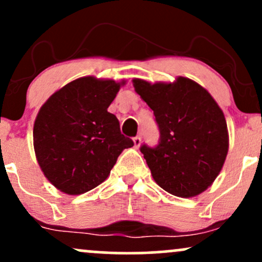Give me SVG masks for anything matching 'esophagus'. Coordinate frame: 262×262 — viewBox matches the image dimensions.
I'll use <instances>...</instances> for the list:
<instances>
[{
	"label": "esophagus",
	"mask_w": 262,
	"mask_h": 262,
	"mask_svg": "<svg viewBox=\"0 0 262 262\" xmlns=\"http://www.w3.org/2000/svg\"><path fill=\"white\" fill-rule=\"evenodd\" d=\"M133 141H134V148H139L140 144H141V138L140 135H137V137L133 138Z\"/></svg>",
	"instance_id": "obj_1"
}]
</instances>
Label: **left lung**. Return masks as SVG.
I'll return each mask as SVG.
<instances>
[{
  "label": "left lung",
  "instance_id": "obj_1",
  "mask_svg": "<svg viewBox=\"0 0 262 262\" xmlns=\"http://www.w3.org/2000/svg\"><path fill=\"white\" fill-rule=\"evenodd\" d=\"M133 86L154 111L160 130L156 148H140L152 179L175 196L202 193L217 179L229 149L223 111L204 87L187 77L155 83L133 79Z\"/></svg>",
  "mask_w": 262,
  "mask_h": 262
}]
</instances>
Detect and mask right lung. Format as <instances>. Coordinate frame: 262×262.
Listing matches in <instances>:
<instances>
[{"instance_id":"obj_1","label":"right lung","mask_w":262,"mask_h":262,"mask_svg":"<svg viewBox=\"0 0 262 262\" xmlns=\"http://www.w3.org/2000/svg\"><path fill=\"white\" fill-rule=\"evenodd\" d=\"M125 85L83 76L54 92L40 107L33 128L35 158L48 181L76 196L107 179L133 140L121 133L107 108Z\"/></svg>"}]
</instances>
